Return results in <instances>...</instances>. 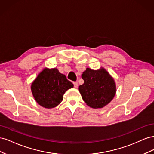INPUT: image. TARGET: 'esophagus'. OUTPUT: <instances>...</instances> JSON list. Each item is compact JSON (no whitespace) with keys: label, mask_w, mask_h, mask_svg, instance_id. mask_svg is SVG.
I'll return each mask as SVG.
<instances>
[{"label":"esophagus","mask_w":154,"mask_h":154,"mask_svg":"<svg viewBox=\"0 0 154 154\" xmlns=\"http://www.w3.org/2000/svg\"><path fill=\"white\" fill-rule=\"evenodd\" d=\"M73 84H74V87L75 88H77L78 87V82H73Z\"/></svg>","instance_id":"esophagus-1"}]
</instances>
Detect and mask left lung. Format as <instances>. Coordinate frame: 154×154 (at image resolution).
<instances>
[{
	"mask_svg": "<svg viewBox=\"0 0 154 154\" xmlns=\"http://www.w3.org/2000/svg\"><path fill=\"white\" fill-rule=\"evenodd\" d=\"M82 78L84 83L79 86L78 89L88 106L100 109L113 99L116 94L115 82L104 69L94 71L87 68Z\"/></svg>",
	"mask_w": 154,
	"mask_h": 154,
	"instance_id": "1",
	"label": "left lung"
}]
</instances>
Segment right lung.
Instances as JSON below:
<instances>
[{
	"instance_id": "1",
	"label": "right lung",
	"mask_w": 154,
	"mask_h": 154,
	"mask_svg": "<svg viewBox=\"0 0 154 154\" xmlns=\"http://www.w3.org/2000/svg\"><path fill=\"white\" fill-rule=\"evenodd\" d=\"M72 83L57 69H44L31 85V91L35 100L47 109L57 106L63 100V95Z\"/></svg>"
}]
</instances>
